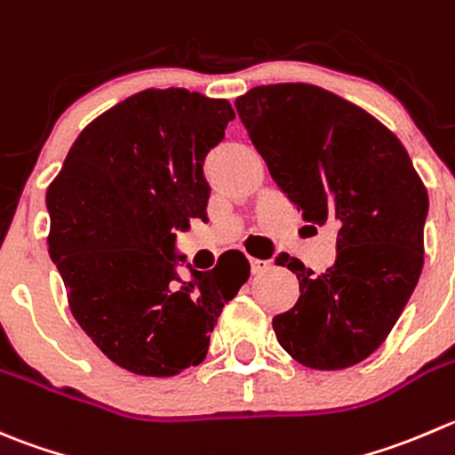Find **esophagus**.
Returning a JSON list of instances; mask_svg holds the SVG:
<instances>
[{
  "mask_svg": "<svg viewBox=\"0 0 455 455\" xmlns=\"http://www.w3.org/2000/svg\"><path fill=\"white\" fill-rule=\"evenodd\" d=\"M268 267H271V262H268V259H259V258L251 259V271L253 273H264Z\"/></svg>",
  "mask_w": 455,
  "mask_h": 455,
  "instance_id": "esophagus-1",
  "label": "esophagus"
}]
</instances>
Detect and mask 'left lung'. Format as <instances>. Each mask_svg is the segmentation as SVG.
Returning <instances> with one entry per match:
<instances>
[{"label": "left lung", "mask_w": 455, "mask_h": 455, "mask_svg": "<svg viewBox=\"0 0 455 455\" xmlns=\"http://www.w3.org/2000/svg\"><path fill=\"white\" fill-rule=\"evenodd\" d=\"M235 108L302 218L338 224V259L324 273L280 259L298 275L299 298L273 317L277 342L317 371L360 364L391 333L422 273L425 184L380 120L320 86H255Z\"/></svg>", "instance_id": "8db88e82"}]
</instances>
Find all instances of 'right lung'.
Returning a JSON list of instances; mask_svg holds the SVG:
<instances>
[{
    "instance_id": "add662e5",
    "label": "right lung",
    "mask_w": 455,
    "mask_h": 455,
    "mask_svg": "<svg viewBox=\"0 0 455 455\" xmlns=\"http://www.w3.org/2000/svg\"><path fill=\"white\" fill-rule=\"evenodd\" d=\"M235 117L227 100L147 88L79 133L46 191L48 251L68 308L101 354L131 373L171 378L206 358L224 304L251 264L228 251L178 282L175 231L206 220V153Z\"/></svg>"
}]
</instances>
